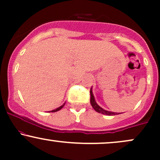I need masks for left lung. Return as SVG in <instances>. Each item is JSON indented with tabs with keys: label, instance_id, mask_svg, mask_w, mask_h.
I'll use <instances>...</instances> for the list:
<instances>
[{
	"label": "left lung",
	"instance_id": "left-lung-1",
	"mask_svg": "<svg viewBox=\"0 0 160 160\" xmlns=\"http://www.w3.org/2000/svg\"><path fill=\"white\" fill-rule=\"evenodd\" d=\"M90 103L92 104V108H94L95 111L98 112V113H102V114H105V115H108V116H113L116 114H119V113H114V112L105 111V110H104L103 108H101L100 106H99L98 104L96 103V102L95 101V97H94V95H93L92 91V88L90 89Z\"/></svg>",
	"mask_w": 160,
	"mask_h": 160
}]
</instances>
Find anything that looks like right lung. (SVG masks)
<instances>
[{
    "label": "right lung",
    "mask_w": 160,
    "mask_h": 160,
    "mask_svg": "<svg viewBox=\"0 0 160 160\" xmlns=\"http://www.w3.org/2000/svg\"><path fill=\"white\" fill-rule=\"evenodd\" d=\"M65 104H62V106H60V107L57 108H56V109H55V110H52V111H51L50 112H56V111H60V110H61V109H62V108H63V107H64V106H65Z\"/></svg>",
    "instance_id": "obj_1"
}]
</instances>
